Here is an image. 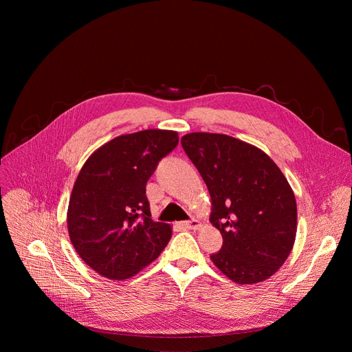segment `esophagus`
<instances>
[{
	"mask_svg": "<svg viewBox=\"0 0 352 352\" xmlns=\"http://www.w3.org/2000/svg\"><path fill=\"white\" fill-rule=\"evenodd\" d=\"M179 226L184 228V230H197L200 227V221L199 220H190V221H182L179 223Z\"/></svg>",
	"mask_w": 352,
	"mask_h": 352,
	"instance_id": "obj_1",
	"label": "esophagus"
}]
</instances>
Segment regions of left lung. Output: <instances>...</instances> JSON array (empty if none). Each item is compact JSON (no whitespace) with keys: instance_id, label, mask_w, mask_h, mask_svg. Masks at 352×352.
Masks as SVG:
<instances>
[{"instance_id":"obj_1","label":"left lung","mask_w":352,"mask_h":352,"mask_svg":"<svg viewBox=\"0 0 352 352\" xmlns=\"http://www.w3.org/2000/svg\"><path fill=\"white\" fill-rule=\"evenodd\" d=\"M181 144L209 189L210 223L223 236L212 262L236 284L265 281L295 242L296 202L287 178L261 148L228 135L192 132Z\"/></svg>"}]
</instances>
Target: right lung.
Instances as JSON below:
<instances>
[{
    "label": "right lung",
    "instance_id": "1",
    "mask_svg": "<svg viewBox=\"0 0 352 352\" xmlns=\"http://www.w3.org/2000/svg\"><path fill=\"white\" fill-rule=\"evenodd\" d=\"M177 144L175 131H139L107 142L83 164L69 199L68 232L100 276L129 278L167 246L171 226L150 219L146 184Z\"/></svg>",
    "mask_w": 352,
    "mask_h": 352
}]
</instances>
